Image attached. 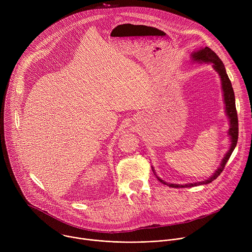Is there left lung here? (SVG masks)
I'll return each instance as SVG.
<instances>
[{"instance_id": "left-lung-1", "label": "left lung", "mask_w": 252, "mask_h": 252, "mask_svg": "<svg viewBox=\"0 0 252 252\" xmlns=\"http://www.w3.org/2000/svg\"><path fill=\"white\" fill-rule=\"evenodd\" d=\"M191 59L194 62H199V63H211L213 68L218 71L220 77V81H221V88H222V92H223V99H224V103H225V112H226V116L229 119V130H228V134L230 135V148L229 151L226 153V155L224 156V158H222V161L220 165V167L217 169L209 178L205 179L203 182H197V183H193V184H188V185H174V184H168L165 183L162 179H160L155 172V169L153 167V170L157 176V178L158 181L169 187V188H191V187H196V186H201V185H207L210 184L212 181H214L215 178H218V176L222 172V170L224 169V166L227 162V160L229 159L232 152L234 151L236 143H237V139H238V119H237V113H236V107H235V96H234V92L232 89V85L231 82L226 74V70L224 67L223 63L221 62V60L219 58V56L215 54L211 49H209L208 47H205L203 49H200L197 52H194L191 54Z\"/></svg>"}]
</instances>
